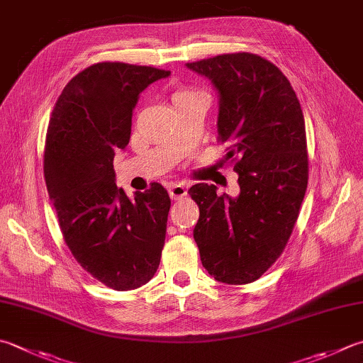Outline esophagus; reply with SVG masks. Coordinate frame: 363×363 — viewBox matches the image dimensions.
I'll use <instances>...</instances> for the list:
<instances>
[{
  "mask_svg": "<svg viewBox=\"0 0 363 363\" xmlns=\"http://www.w3.org/2000/svg\"><path fill=\"white\" fill-rule=\"evenodd\" d=\"M169 194L170 197H172L174 201H180L183 199L184 196H186V186H184L183 183H179V184H170L169 186Z\"/></svg>",
  "mask_w": 363,
  "mask_h": 363,
  "instance_id": "obj_1",
  "label": "esophagus"
}]
</instances>
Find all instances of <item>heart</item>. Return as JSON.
<instances>
[{"instance_id": "heart-1", "label": "heart", "mask_w": 363, "mask_h": 363, "mask_svg": "<svg viewBox=\"0 0 363 363\" xmlns=\"http://www.w3.org/2000/svg\"><path fill=\"white\" fill-rule=\"evenodd\" d=\"M188 93H194V90H179L175 93V96H179V94H188Z\"/></svg>"}]
</instances>
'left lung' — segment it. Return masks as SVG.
<instances>
[{"instance_id":"left-lung-1","label":"left lung","mask_w":363,"mask_h":363,"mask_svg":"<svg viewBox=\"0 0 363 363\" xmlns=\"http://www.w3.org/2000/svg\"><path fill=\"white\" fill-rule=\"evenodd\" d=\"M220 94L218 140L234 162L240 194L197 183L194 240L211 277L225 284L261 278L281 255L308 184L303 112L291 82L259 55L240 52L186 63Z\"/></svg>"}]
</instances>
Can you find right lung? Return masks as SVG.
<instances>
[{
  "label": "right lung",
  "mask_w": 363,
  "mask_h": 363,
  "mask_svg": "<svg viewBox=\"0 0 363 363\" xmlns=\"http://www.w3.org/2000/svg\"><path fill=\"white\" fill-rule=\"evenodd\" d=\"M170 71L96 63L55 102L44 177L67 248L84 270L115 291L148 283L166 240L170 197L160 183L129 199L115 184L113 156L131 138L139 94Z\"/></svg>",
  "instance_id": "1"
}]
</instances>
